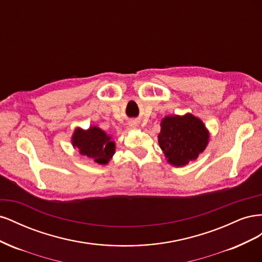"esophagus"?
Wrapping results in <instances>:
<instances>
[{"instance_id":"1","label":"esophagus","mask_w":262,"mask_h":262,"mask_svg":"<svg viewBox=\"0 0 262 262\" xmlns=\"http://www.w3.org/2000/svg\"><path fill=\"white\" fill-rule=\"evenodd\" d=\"M131 126H134V125H133V124H131Z\"/></svg>"}]
</instances>
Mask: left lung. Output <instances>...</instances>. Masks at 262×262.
Listing matches in <instances>:
<instances>
[{
	"instance_id": "1",
	"label": "left lung",
	"mask_w": 262,
	"mask_h": 262,
	"mask_svg": "<svg viewBox=\"0 0 262 262\" xmlns=\"http://www.w3.org/2000/svg\"><path fill=\"white\" fill-rule=\"evenodd\" d=\"M209 138L204 123L193 115L167 116L161 122L158 144L167 162L181 167L196 160L207 147Z\"/></svg>"
}]
</instances>
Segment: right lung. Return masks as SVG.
<instances>
[{"label": "right lung", "mask_w": 262, "mask_h": 262, "mask_svg": "<svg viewBox=\"0 0 262 262\" xmlns=\"http://www.w3.org/2000/svg\"><path fill=\"white\" fill-rule=\"evenodd\" d=\"M72 144L80 149L81 155L100 165H106L116 152V144L112 137L98 126H91L89 130L75 129Z\"/></svg>", "instance_id": "add662e5"}]
</instances>
